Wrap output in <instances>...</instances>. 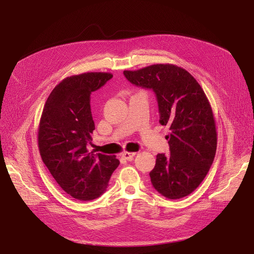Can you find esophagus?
<instances>
[{"instance_id":"34e87169","label":"esophagus","mask_w":254,"mask_h":254,"mask_svg":"<svg viewBox=\"0 0 254 254\" xmlns=\"http://www.w3.org/2000/svg\"><path fill=\"white\" fill-rule=\"evenodd\" d=\"M135 154H136V152L125 151V152H123V154H121V158H124L127 161H131V160H133V158L135 157Z\"/></svg>"}]
</instances>
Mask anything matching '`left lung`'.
<instances>
[{
    "label": "left lung",
    "instance_id": "1",
    "mask_svg": "<svg viewBox=\"0 0 254 254\" xmlns=\"http://www.w3.org/2000/svg\"><path fill=\"white\" fill-rule=\"evenodd\" d=\"M124 74L131 84L153 90L160 124L170 129V156L158 153L149 173L153 188L169 199L188 196L204 180L217 149L215 118L203 89L174 64H153Z\"/></svg>",
    "mask_w": 254,
    "mask_h": 254
}]
</instances>
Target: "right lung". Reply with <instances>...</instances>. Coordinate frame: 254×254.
Listing matches in <instances>:
<instances>
[{
    "instance_id": "right-lung-1",
    "label": "right lung",
    "mask_w": 254,
    "mask_h": 254,
    "mask_svg": "<svg viewBox=\"0 0 254 254\" xmlns=\"http://www.w3.org/2000/svg\"><path fill=\"white\" fill-rule=\"evenodd\" d=\"M113 76L85 72L62 80L49 95L38 127L42 162L61 188L78 200H93L107 189L119 161L88 151L94 121L90 94Z\"/></svg>"
}]
</instances>
